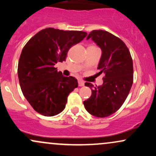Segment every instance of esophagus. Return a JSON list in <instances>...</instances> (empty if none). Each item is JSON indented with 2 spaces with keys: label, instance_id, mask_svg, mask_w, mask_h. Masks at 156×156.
I'll use <instances>...</instances> for the list:
<instances>
[{
  "label": "esophagus",
  "instance_id": "1",
  "mask_svg": "<svg viewBox=\"0 0 156 156\" xmlns=\"http://www.w3.org/2000/svg\"><path fill=\"white\" fill-rule=\"evenodd\" d=\"M78 86H79V87H83V86H84V82L83 80H78Z\"/></svg>",
  "mask_w": 156,
  "mask_h": 156
}]
</instances>
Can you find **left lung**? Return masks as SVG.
<instances>
[{
  "label": "left lung",
  "mask_w": 156,
  "mask_h": 156,
  "mask_svg": "<svg viewBox=\"0 0 156 156\" xmlns=\"http://www.w3.org/2000/svg\"><path fill=\"white\" fill-rule=\"evenodd\" d=\"M91 39L102 51L98 64V74L103 73V83L92 89V95L83 101L86 110L97 117H106L122 106L131 89L133 79V61L130 51L120 39L103 30H94L87 39Z\"/></svg>",
  "instance_id": "1"
}]
</instances>
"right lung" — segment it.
Masks as SVG:
<instances>
[{"instance_id":"add662e5","label":"right lung","mask_w":156,"mask_h":156,"mask_svg":"<svg viewBox=\"0 0 156 156\" xmlns=\"http://www.w3.org/2000/svg\"><path fill=\"white\" fill-rule=\"evenodd\" d=\"M87 36V32L48 28L23 48L17 68L19 82L23 95L36 112L52 117L65 108L69 93L78 87V80L64 76L55 65L65 61L69 48Z\"/></svg>"}]
</instances>
